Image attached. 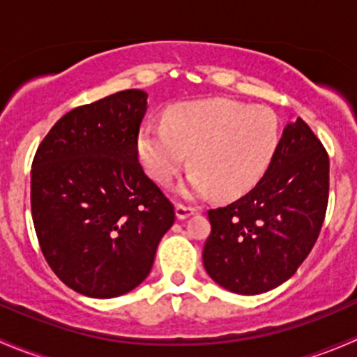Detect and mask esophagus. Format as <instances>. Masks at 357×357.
Segmentation results:
<instances>
[{"label": "esophagus", "instance_id": "esophagus-1", "mask_svg": "<svg viewBox=\"0 0 357 357\" xmlns=\"http://www.w3.org/2000/svg\"><path fill=\"white\" fill-rule=\"evenodd\" d=\"M192 214H195V207H190V205H183V204H178L176 205V218L178 219H186L190 218Z\"/></svg>", "mask_w": 357, "mask_h": 357}]
</instances>
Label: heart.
<instances>
[{"instance_id":"heart-1","label":"heart","mask_w":357,"mask_h":357,"mask_svg":"<svg viewBox=\"0 0 357 357\" xmlns=\"http://www.w3.org/2000/svg\"><path fill=\"white\" fill-rule=\"evenodd\" d=\"M280 143L278 115L268 107L204 100L176 107L167 124L152 122L138 136V157L160 185H171L188 164L186 197L233 199L257 185Z\"/></svg>"}]
</instances>
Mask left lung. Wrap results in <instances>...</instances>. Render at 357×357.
Wrapping results in <instances>:
<instances>
[{
  "label": "left lung",
  "instance_id": "1",
  "mask_svg": "<svg viewBox=\"0 0 357 357\" xmlns=\"http://www.w3.org/2000/svg\"><path fill=\"white\" fill-rule=\"evenodd\" d=\"M328 179V153L311 128L301 117L287 124L261 181L207 212V275L240 295L264 294L291 278L321 231Z\"/></svg>",
  "mask_w": 357,
  "mask_h": 357
}]
</instances>
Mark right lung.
I'll return each mask as SVG.
<instances>
[{"mask_svg": "<svg viewBox=\"0 0 357 357\" xmlns=\"http://www.w3.org/2000/svg\"><path fill=\"white\" fill-rule=\"evenodd\" d=\"M146 98L126 89L70 110L32 162V221L43 255L86 297L136 289L174 225V207L138 162Z\"/></svg>", "mask_w": 357, "mask_h": 357, "instance_id": "obj_1", "label": "right lung"}]
</instances>
